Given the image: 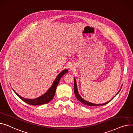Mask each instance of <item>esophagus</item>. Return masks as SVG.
<instances>
[{
    "mask_svg": "<svg viewBox=\"0 0 133 133\" xmlns=\"http://www.w3.org/2000/svg\"><path fill=\"white\" fill-rule=\"evenodd\" d=\"M74 68V65H73V64H70L69 65V69L70 70H72Z\"/></svg>",
    "mask_w": 133,
    "mask_h": 133,
    "instance_id": "34e87169",
    "label": "esophagus"
}]
</instances>
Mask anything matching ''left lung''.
<instances>
[{"label": "left lung", "mask_w": 133, "mask_h": 133, "mask_svg": "<svg viewBox=\"0 0 133 133\" xmlns=\"http://www.w3.org/2000/svg\"><path fill=\"white\" fill-rule=\"evenodd\" d=\"M74 93H75V96H76V98L78 99V100L79 101H81V102L82 103V104H84V105H87V106H103V105H106V104H107V103H108L109 102H110V101H111V100H112L114 97H115V96L111 99V100H110V101H107V102H106V103H104V104H94V103H90V102H89V101H86L85 100H84L83 98H82V97L79 95V93H78V89H77V83H76V79H75V78L74 77ZM121 88H122V87H121ZM121 89H120V90H121ZM120 90L118 92V93H116V95H117L119 93V92H120Z\"/></svg>", "instance_id": "obj_1"}]
</instances>
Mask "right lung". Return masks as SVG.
Here are the masks:
<instances>
[{"mask_svg":"<svg viewBox=\"0 0 133 133\" xmlns=\"http://www.w3.org/2000/svg\"><path fill=\"white\" fill-rule=\"evenodd\" d=\"M68 72V70L66 69H65L62 72H61L57 76L55 79L54 82H53L52 85L48 90V91H46L44 95L35 99H27V98L22 97L21 96L19 95L17 93L15 92V91L14 90H13L15 93V94H16L21 100H22L24 102L26 103L27 104H28L31 105H33V106L45 104L49 103V101H50L53 99L55 95L56 89L59 83V80L61 79L62 77L65 74L67 73Z\"/></svg>","mask_w":133,"mask_h":133,"instance_id":"obj_1","label":"right lung"}]
</instances>
